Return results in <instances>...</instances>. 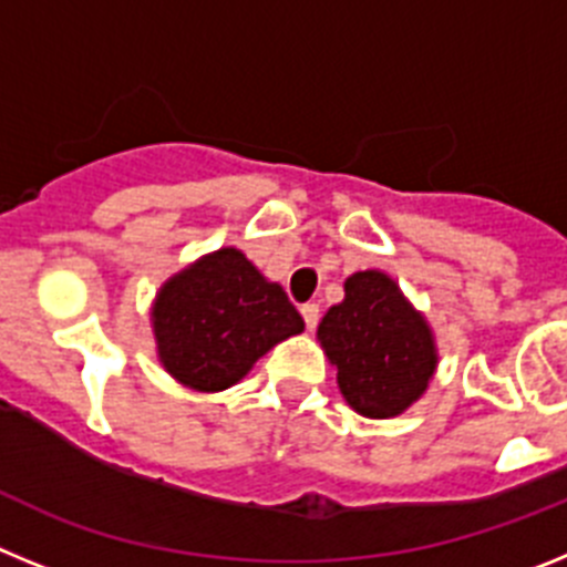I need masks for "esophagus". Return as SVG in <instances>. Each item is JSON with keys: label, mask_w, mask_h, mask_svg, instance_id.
Listing matches in <instances>:
<instances>
[{"label": "esophagus", "mask_w": 567, "mask_h": 567, "mask_svg": "<svg viewBox=\"0 0 567 567\" xmlns=\"http://www.w3.org/2000/svg\"><path fill=\"white\" fill-rule=\"evenodd\" d=\"M300 315H303V320H307V329L318 327V318H320L318 303H303V307H300Z\"/></svg>", "instance_id": "34e87169"}]
</instances>
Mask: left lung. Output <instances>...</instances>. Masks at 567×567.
<instances>
[{
  "label": "left lung",
  "instance_id": "8db88e82",
  "mask_svg": "<svg viewBox=\"0 0 567 567\" xmlns=\"http://www.w3.org/2000/svg\"><path fill=\"white\" fill-rule=\"evenodd\" d=\"M343 292L318 327L340 394L363 417H398L423 398L437 372L432 327L380 269L349 275Z\"/></svg>",
  "mask_w": 567,
  "mask_h": 567
}]
</instances>
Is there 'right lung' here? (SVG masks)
Here are the masks:
<instances>
[{
  "instance_id": "add662e5",
  "label": "right lung",
  "mask_w": 567,
  "mask_h": 567,
  "mask_svg": "<svg viewBox=\"0 0 567 567\" xmlns=\"http://www.w3.org/2000/svg\"><path fill=\"white\" fill-rule=\"evenodd\" d=\"M150 323L164 372L207 394L244 380L272 346L303 332L280 284L235 247L169 275L155 292Z\"/></svg>"
}]
</instances>
